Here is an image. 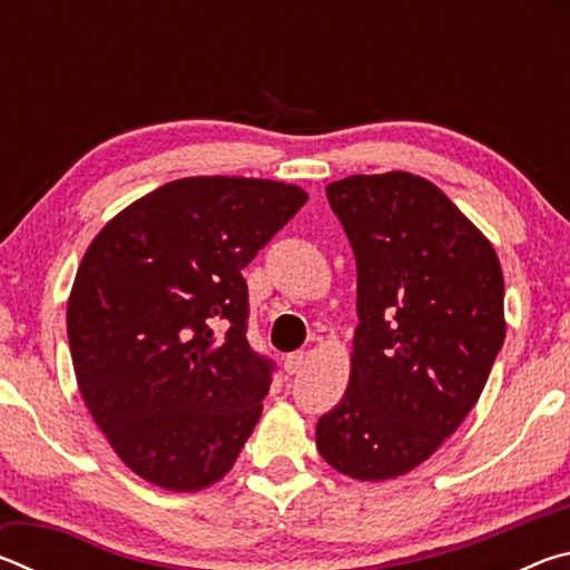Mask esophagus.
Here are the masks:
<instances>
[{
  "label": "esophagus",
  "mask_w": 570,
  "mask_h": 570,
  "mask_svg": "<svg viewBox=\"0 0 570 570\" xmlns=\"http://www.w3.org/2000/svg\"><path fill=\"white\" fill-rule=\"evenodd\" d=\"M306 366V352H292L284 356V370L288 374H298Z\"/></svg>",
  "instance_id": "obj_1"
}]
</instances>
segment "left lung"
<instances>
[{
    "mask_svg": "<svg viewBox=\"0 0 570 570\" xmlns=\"http://www.w3.org/2000/svg\"><path fill=\"white\" fill-rule=\"evenodd\" d=\"M356 258L352 372L316 450L354 480L400 478L475 407L505 340L503 268L435 183L404 170L326 186Z\"/></svg>",
    "mask_w": 570,
    "mask_h": 570,
    "instance_id": "left-lung-1",
    "label": "left lung"
}]
</instances>
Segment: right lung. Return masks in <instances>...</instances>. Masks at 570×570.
<instances>
[{
  "label": "right lung",
  "instance_id": "1",
  "mask_svg": "<svg viewBox=\"0 0 570 570\" xmlns=\"http://www.w3.org/2000/svg\"><path fill=\"white\" fill-rule=\"evenodd\" d=\"M306 198L264 178L170 180L85 250L67 302L77 387L135 475L196 493L234 468L272 384L240 272Z\"/></svg>",
  "mask_w": 570,
  "mask_h": 570
}]
</instances>
